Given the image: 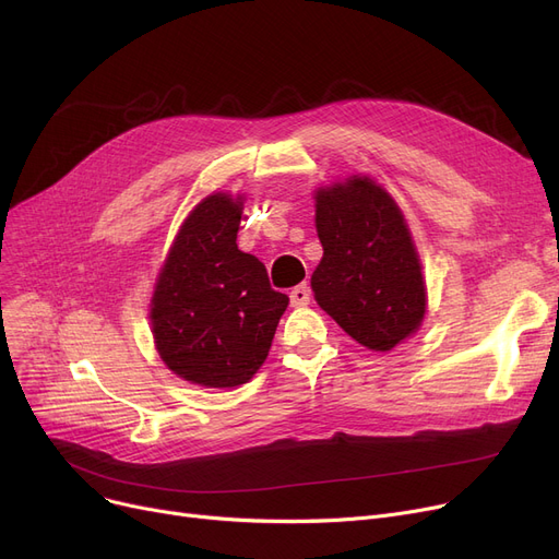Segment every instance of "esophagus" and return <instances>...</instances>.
<instances>
[{"mask_svg":"<svg viewBox=\"0 0 559 559\" xmlns=\"http://www.w3.org/2000/svg\"><path fill=\"white\" fill-rule=\"evenodd\" d=\"M308 301H310V287L306 283L297 285L289 292V304L295 308H304V306H308Z\"/></svg>","mask_w":559,"mask_h":559,"instance_id":"esophagus-1","label":"esophagus"}]
</instances>
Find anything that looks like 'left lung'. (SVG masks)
Returning <instances> with one entry per match:
<instances>
[{
    "label": "left lung",
    "mask_w": 559,
    "mask_h": 559,
    "mask_svg": "<svg viewBox=\"0 0 559 559\" xmlns=\"http://www.w3.org/2000/svg\"><path fill=\"white\" fill-rule=\"evenodd\" d=\"M314 226L324 247L310 278L319 308L371 350L413 337L426 314V281L392 194L358 174L317 188Z\"/></svg>",
    "instance_id": "8db88e82"
}]
</instances>
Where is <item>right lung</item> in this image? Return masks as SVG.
I'll list each match as a JSON object with an SVG mask.
<instances>
[{"mask_svg": "<svg viewBox=\"0 0 559 559\" xmlns=\"http://www.w3.org/2000/svg\"><path fill=\"white\" fill-rule=\"evenodd\" d=\"M245 197L213 192L183 219L152 295L160 360L201 388L249 383L267 360L289 299L272 289L264 264L238 249Z\"/></svg>", "mask_w": 559, "mask_h": 559, "instance_id": "obj_1", "label": "right lung"}]
</instances>
